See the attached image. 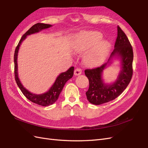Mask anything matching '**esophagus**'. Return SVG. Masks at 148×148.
Segmentation results:
<instances>
[{"label": "esophagus", "mask_w": 148, "mask_h": 148, "mask_svg": "<svg viewBox=\"0 0 148 148\" xmlns=\"http://www.w3.org/2000/svg\"><path fill=\"white\" fill-rule=\"evenodd\" d=\"M82 73V69L79 67H77V68L75 69L74 70V74L75 75H79L80 74H81Z\"/></svg>", "instance_id": "1"}]
</instances>
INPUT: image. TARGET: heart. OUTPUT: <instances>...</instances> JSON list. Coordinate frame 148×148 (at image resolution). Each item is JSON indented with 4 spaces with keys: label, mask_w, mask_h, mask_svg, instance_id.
<instances>
[{
    "label": "heart",
    "mask_w": 148,
    "mask_h": 148,
    "mask_svg": "<svg viewBox=\"0 0 148 148\" xmlns=\"http://www.w3.org/2000/svg\"><path fill=\"white\" fill-rule=\"evenodd\" d=\"M102 36L100 33H92L83 36L74 46V50L77 53L86 51L92 47L84 57V60L88 65L99 64L103 62L108 56L110 48L108 42L102 41L97 43L102 38Z\"/></svg>",
    "instance_id": "1"
}]
</instances>
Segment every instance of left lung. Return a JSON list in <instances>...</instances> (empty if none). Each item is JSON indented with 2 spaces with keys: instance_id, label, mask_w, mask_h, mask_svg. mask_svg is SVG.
Instances as JSON below:
<instances>
[{
  "instance_id": "8db88e82",
  "label": "left lung",
  "mask_w": 148,
  "mask_h": 148,
  "mask_svg": "<svg viewBox=\"0 0 148 148\" xmlns=\"http://www.w3.org/2000/svg\"><path fill=\"white\" fill-rule=\"evenodd\" d=\"M117 38L115 49L107 62L100 67L85 70V74L89 81V87L86 92L87 99L94 105L107 103L118 97L127 87L133 75V51L129 40L120 27H117ZM114 57L121 59L122 70L115 83L105 84L101 77L103 71L110 64Z\"/></svg>"
}]
</instances>
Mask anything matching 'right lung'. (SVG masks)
Masks as SVG:
<instances>
[{
  "label": "right lung",
  "mask_w": 148,
  "mask_h": 148,
  "mask_svg": "<svg viewBox=\"0 0 148 148\" xmlns=\"http://www.w3.org/2000/svg\"><path fill=\"white\" fill-rule=\"evenodd\" d=\"M51 26L52 25H51L49 24H45L41 23H38L35 24L34 25H33V26L22 36V37L21 38L17 46L16 47L14 53V74L16 84H17V86L20 88V89L23 93V94L29 100H30L31 102L33 103H36L39 105H41V106L43 107L52 105L58 99L59 95L61 94L66 82L73 76L74 67H71L67 71L64 72V73H62L61 74L59 75L58 77L56 79L55 82L53 84V85L49 88L48 92L40 95L34 94H33V93L29 92L27 89H26L20 81L19 78L18 77L17 56L18 49L21 43H22V42L26 38V37L28 35L33 34V33H38L41 31L42 29L48 28Z\"/></svg>",
  "instance_id": "1"
}]
</instances>
